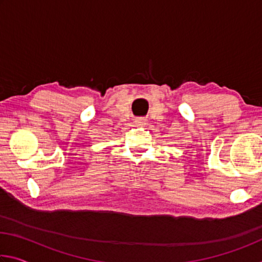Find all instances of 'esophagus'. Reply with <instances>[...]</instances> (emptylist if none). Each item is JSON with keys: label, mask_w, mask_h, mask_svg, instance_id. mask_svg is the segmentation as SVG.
<instances>
[{"label": "esophagus", "mask_w": 262, "mask_h": 262, "mask_svg": "<svg viewBox=\"0 0 262 262\" xmlns=\"http://www.w3.org/2000/svg\"><path fill=\"white\" fill-rule=\"evenodd\" d=\"M135 122L139 126H144V125H147V119H144V118H136L135 119Z\"/></svg>", "instance_id": "obj_1"}]
</instances>
